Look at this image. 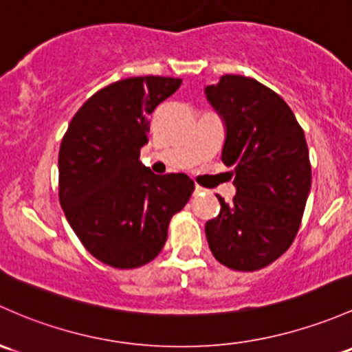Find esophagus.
Listing matches in <instances>:
<instances>
[{"instance_id": "esophagus-1", "label": "esophagus", "mask_w": 352, "mask_h": 352, "mask_svg": "<svg viewBox=\"0 0 352 352\" xmlns=\"http://www.w3.org/2000/svg\"><path fill=\"white\" fill-rule=\"evenodd\" d=\"M202 192H206V190H204V187L195 186V194H202Z\"/></svg>"}]
</instances>
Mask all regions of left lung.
Returning a JSON list of instances; mask_svg holds the SVG:
<instances>
[{
    "instance_id": "8db88e82",
    "label": "left lung",
    "mask_w": 352,
    "mask_h": 352,
    "mask_svg": "<svg viewBox=\"0 0 352 352\" xmlns=\"http://www.w3.org/2000/svg\"><path fill=\"white\" fill-rule=\"evenodd\" d=\"M226 124L223 162L232 166L236 195L206 223L214 258L236 272L278 260L300 228L312 184L309 148L287 102L251 77L226 74L206 87Z\"/></svg>"
}]
</instances>
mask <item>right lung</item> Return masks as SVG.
<instances>
[{
    "label": "right lung",
    "mask_w": 352,
    "mask_h": 352,
    "mask_svg": "<svg viewBox=\"0 0 352 352\" xmlns=\"http://www.w3.org/2000/svg\"><path fill=\"white\" fill-rule=\"evenodd\" d=\"M180 84L160 76L109 84L80 106L62 138L60 206L84 248L113 268H138L157 258L170 219L194 192L186 173L155 175L140 162L148 114Z\"/></svg>",
    "instance_id": "add662e5"
}]
</instances>
